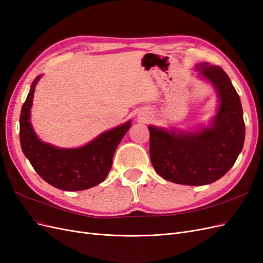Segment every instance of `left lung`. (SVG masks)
<instances>
[{"instance_id": "8db88e82", "label": "left lung", "mask_w": 263, "mask_h": 263, "mask_svg": "<svg viewBox=\"0 0 263 263\" xmlns=\"http://www.w3.org/2000/svg\"><path fill=\"white\" fill-rule=\"evenodd\" d=\"M200 74L217 91L219 107L211 126L197 132L149 126L151 163L159 176L178 184L205 185L232 168L243 147L245 122L240 98L227 73L202 62Z\"/></svg>"}]
</instances>
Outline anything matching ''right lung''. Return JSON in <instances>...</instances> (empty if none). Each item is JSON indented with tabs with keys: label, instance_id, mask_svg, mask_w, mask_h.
<instances>
[{
	"label": "right lung",
	"instance_id": "obj_1",
	"mask_svg": "<svg viewBox=\"0 0 263 263\" xmlns=\"http://www.w3.org/2000/svg\"><path fill=\"white\" fill-rule=\"evenodd\" d=\"M41 77H36L31 83L21 110L20 140L24 155L39 177L57 189L81 191L100 184L112 168L115 150L132 122L101 134L80 148L63 149L46 144L36 136L29 121L35 86Z\"/></svg>",
	"mask_w": 263,
	"mask_h": 263
}]
</instances>
